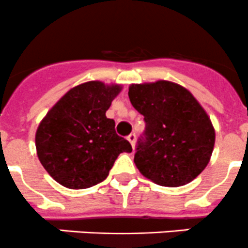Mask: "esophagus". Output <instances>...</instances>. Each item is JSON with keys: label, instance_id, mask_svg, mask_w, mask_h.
<instances>
[{"label": "esophagus", "instance_id": "1", "mask_svg": "<svg viewBox=\"0 0 248 248\" xmlns=\"http://www.w3.org/2000/svg\"><path fill=\"white\" fill-rule=\"evenodd\" d=\"M136 139H137V137H136V134H134V133H131L128 137H127V140L131 142V145H132V147H133V149H134V146H136Z\"/></svg>", "mask_w": 248, "mask_h": 248}]
</instances>
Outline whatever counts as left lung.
Masks as SVG:
<instances>
[{
    "mask_svg": "<svg viewBox=\"0 0 248 248\" xmlns=\"http://www.w3.org/2000/svg\"><path fill=\"white\" fill-rule=\"evenodd\" d=\"M128 97L146 124L134 155L137 168L159 186L189 184L214 150L215 129L206 111L188 90L167 80L132 84Z\"/></svg>",
    "mask_w": 248,
    "mask_h": 248,
    "instance_id": "left-lung-1",
    "label": "left lung"
}]
</instances>
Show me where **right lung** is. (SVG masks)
Segmentation results:
<instances>
[{
    "label": "right lung",
    "mask_w": 248,
    "mask_h": 248,
    "mask_svg": "<svg viewBox=\"0 0 248 248\" xmlns=\"http://www.w3.org/2000/svg\"><path fill=\"white\" fill-rule=\"evenodd\" d=\"M120 85L87 81L69 90L47 111L36 132V149L50 176L71 189L89 188L107 179L129 141L106 116Z\"/></svg>",
    "instance_id": "obj_1"
}]
</instances>
